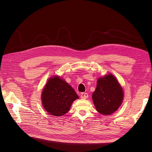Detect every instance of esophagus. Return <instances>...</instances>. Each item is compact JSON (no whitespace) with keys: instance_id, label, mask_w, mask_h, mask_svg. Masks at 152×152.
<instances>
[{"instance_id":"obj_1","label":"esophagus","mask_w":152,"mask_h":152,"mask_svg":"<svg viewBox=\"0 0 152 152\" xmlns=\"http://www.w3.org/2000/svg\"><path fill=\"white\" fill-rule=\"evenodd\" d=\"M81 99H86L87 97H88V94L86 92H83L82 94H81Z\"/></svg>"}]
</instances>
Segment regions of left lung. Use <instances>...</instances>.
<instances>
[{
  "label": "left lung",
  "instance_id": "obj_1",
  "mask_svg": "<svg viewBox=\"0 0 152 152\" xmlns=\"http://www.w3.org/2000/svg\"><path fill=\"white\" fill-rule=\"evenodd\" d=\"M92 97L98 112L102 115H109L121 106L124 93L116 77L108 74L98 79L96 89Z\"/></svg>",
  "mask_w": 152,
  "mask_h": 152
}]
</instances>
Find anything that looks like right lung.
Returning a JSON list of instances; mask_svg holds the SVG:
<instances>
[{
    "instance_id": "add662e5",
    "label": "right lung",
    "mask_w": 152,
    "mask_h": 152,
    "mask_svg": "<svg viewBox=\"0 0 152 152\" xmlns=\"http://www.w3.org/2000/svg\"><path fill=\"white\" fill-rule=\"evenodd\" d=\"M41 99L43 107L49 114L61 116L68 112L72 103L79 97L69 84L56 76L47 81Z\"/></svg>"
}]
</instances>
